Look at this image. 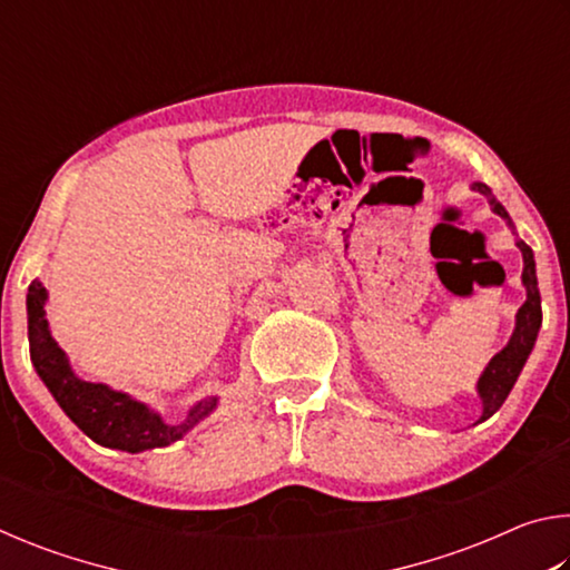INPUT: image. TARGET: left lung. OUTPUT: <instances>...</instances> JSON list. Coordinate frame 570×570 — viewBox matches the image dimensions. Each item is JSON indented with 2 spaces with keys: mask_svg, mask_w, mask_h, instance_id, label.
Returning a JSON list of instances; mask_svg holds the SVG:
<instances>
[{
  "mask_svg": "<svg viewBox=\"0 0 570 570\" xmlns=\"http://www.w3.org/2000/svg\"><path fill=\"white\" fill-rule=\"evenodd\" d=\"M472 188L490 196V188L485 186V183H472ZM490 206H493L498 216H503L510 224V216L505 214V208L500 206L495 198H490ZM510 226H513V224H510ZM518 248L523 250V284H525L528 298H525V304L518 308L515 332H513V336H510L508 346L503 352L493 356V362L488 364V370L482 372V377L478 382V392L482 397V417H480V422L488 420L490 414H495L500 410V404L505 402L510 390H513L518 374H520V370H523L528 354L535 344L540 320H543V314H540V292H538V278H535L533 250H530V246L523 244V240H518Z\"/></svg>",
  "mask_w": 570,
  "mask_h": 570,
  "instance_id": "8db88e82",
  "label": "left lung"
}]
</instances>
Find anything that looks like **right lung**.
I'll use <instances>...</instances> for the list:
<instances>
[{"instance_id": "add662e5", "label": "right lung", "mask_w": 570, "mask_h": 570, "mask_svg": "<svg viewBox=\"0 0 570 570\" xmlns=\"http://www.w3.org/2000/svg\"><path fill=\"white\" fill-rule=\"evenodd\" d=\"M45 288L40 282L30 284L27 294V332H30V356L52 397L60 402L77 428L105 448L140 452L166 448L180 440L200 417L216 407V400L198 402L180 424H166L146 404L130 400L128 394L112 392L105 384L77 380L65 352L50 336L45 320Z\"/></svg>"}]
</instances>
